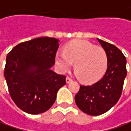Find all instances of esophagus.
Listing matches in <instances>:
<instances>
[{
  "instance_id": "34e87169",
  "label": "esophagus",
  "mask_w": 131,
  "mask_h": 131,
  "mask_svg": "<svg viewBox=\"0 0 131 131\" xmlns=\"http://www.w3.org/2000/svg\"><path fill=\"white\" fill-rule=\"evenodd\" d=\"M66 83L68 84L70 83L71 81H72V79L71 78H69V77H66Z\"/></svg>"
}]
</instances>
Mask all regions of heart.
<instances>
[{"label": "heart", "mask_w": 131, "mask_h": 131, "mask_svg": "<svg viewBox=\"0 0 131 131\" xmlns=\"http://www.w3.org/2000/svg\"><path fill=\"white\" fill-rule=\"evenodd\" d=\"M74 64L75 74L87 83H93L103 77L107 68L108 58L103 48L95 47L84 40L73 41L66 46L64 52L55 55L58 71L65 73Z\"/></svg>", "instance_id": "1"}]
</instances>
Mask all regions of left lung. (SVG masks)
<instances>
[{"instance_id":"obj_1","label":"left lung","mask_w":131,"mask_h":131,"mask_svg":"<svg viewBox=\"0 0 131 131\" xmlns=\"http://www.w3.org/2000/svg\"><path fill=\"white\" fill-rule=\"evenodd\" d=\"M107 54V70L102 78L92 85H80L75 95L79 109L92 116L106 113L117 103L127 75L126 58L113 44L97 38Z\"/></svg>"}]
</instances>
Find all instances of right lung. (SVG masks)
<instances>
[{
    "mask_svg": "<svg viewBox=\"0 0 131 131\" xmlns=\"http://www.w3.org/2000/svg\"><path fill=\"white\" fill-rule=\"evenodd\" d=\"M59 40L41 37L17 44L6 57L4 77L14 102L23 112L38 114L54 103L66 76L54 72Z\"/></svg>",
    "mask_w": 131,
    "mask_h": 131,
    "instance_id": "1",
    "label": "right lung"
}]
</instances>
